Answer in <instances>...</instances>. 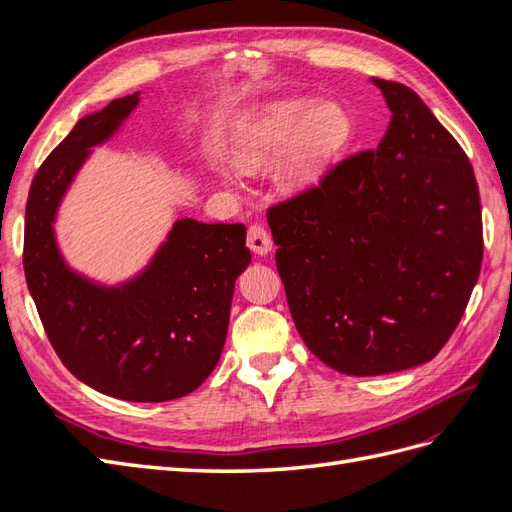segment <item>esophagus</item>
Segmentation results:
<instances>
[{
  "label": "esophagus",
  "mask_w": 512,
  "mask_h": 512,
  "mask_svg": "<svg viewBox=\"0 0 512 512\" xmlns=\"http://www.w3.org/2000/svg\"><path fill=\"white\" fill-rule=\"evenodd\" d=\"M247 247H250V250L258 256H265L273 250V241L265 226L260 224L250 226V230H247Z\"/></svg>",
  "instance_id": "34e87169"
}]
</instances>
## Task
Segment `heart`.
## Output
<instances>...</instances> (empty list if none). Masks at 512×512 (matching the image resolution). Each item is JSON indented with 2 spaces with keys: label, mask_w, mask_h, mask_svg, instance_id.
Wrapping results in <instances>:
<instances>
[{
  "label": "heart",
  "mask_w": 512,
  "mask_h": 512,
  "mask_svg": "<svg viewBox=\"0 0 512 512\" xmlns=\"http://www.w3.org/2000/svg\"><path fill=\"white\" fill-rule=\"evenodd\" d=\"M352 136V117L333 102L312 96L273 100L245 113L230 138V158L243 173H258L275 161V181L286 192L314 185L324 166ZM224 183H235L220 170Z\"/></svg>",
  "instance_id": "obj_1"
}]
</instances>
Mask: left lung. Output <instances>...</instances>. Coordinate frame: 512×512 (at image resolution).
<instances>
[{
  "mask_svg": "<svg viewBox=\"0 0 512 512\" xmlns=\"http://www.w3.org/2000/svg\"><path fill=\"white\" fill-rule=\"evenodd\" d=\"M371 83L391 111L378 149L267 213L297 331L348 376L431 361L466 312L483 262L468 156L410 87Z\"/></svg>",
  "mask_w": 512,
  "mask_h": 512,
  "instance_id": "1",
  "label": "left lung"
}]
</instances>
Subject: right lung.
Here are the masks:
<instances>
[{"mask_svg": "<svg viewBox=\"0 0 512 512\" xmlns=\"http://www.w3.org/2000/svg\"><path fill=\"white\" fill-rule=\"evenodd\" d=\"M141 102H108L72 128L29 188L23 267L44 331L72 374L126 401L192 393L220 361L237 277L252 262L243 224L181 218L136 275L102 284L72 269L55 222L91 149L104 145Z\"/></svg>", "mask_w": 512, "mask_h": 512, "instance_id": "1", "label": "right lung"}]
</instances>
